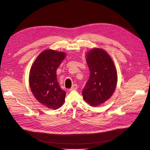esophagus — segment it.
Here are the masks:
<instances>
[{
	"label": "esophagus",
	"instance_id": "34e87169",
	"mask_svg": "<svg viewBox=\"0 0 150 150\" xmlns=\"http://www.w3.org/2000/svg\"><path fill=\"white\" fill-rule=\"evenodd\" d=\"M77 89H78V86H77V84H74L72 86V87L71 89H69V91H72V90H76Z\"/></svg>",
	"mask_w": 150,
	"mask_h": 150
}]
</instances>
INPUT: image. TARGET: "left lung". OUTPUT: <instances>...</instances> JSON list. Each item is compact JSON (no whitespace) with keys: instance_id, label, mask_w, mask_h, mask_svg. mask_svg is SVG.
<instances>
[{"instance_id":"obj_1","label":"left lung","mask_w":150,"mask_h":150,"mask_svg":"<svg viewBox=\"0 0 150 150\" xmlns=\"http://www.w3.org/2000/svg\"><path fill=\"white\" fill-rule=\"evenodd\" d=\"M90 76L83 90L84 101L98 106L110 99L117 81L116 66L108 52L101 48H93L86 54Z\"/></svg>"}]
</instances>
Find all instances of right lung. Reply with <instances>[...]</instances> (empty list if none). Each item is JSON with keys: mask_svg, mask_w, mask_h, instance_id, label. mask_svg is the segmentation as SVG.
<instances>
[{"mask_svg": "<svg viewBox=\"0 0 150 150\" xmlns=\"http://www.w3.org/2000/svg\"><path fill=\"white\" fill-rule=\"evenodd\" d=\"M66 54L52 49L40 52L31 66L29 83L35 99L43 106L57 110L65 101L66 91L57 80L56 71Z\"/></svg>", "mask_w": 150, "mask_h": 150, "instance_id": "1", "label": "right lung"}]
</instances>
